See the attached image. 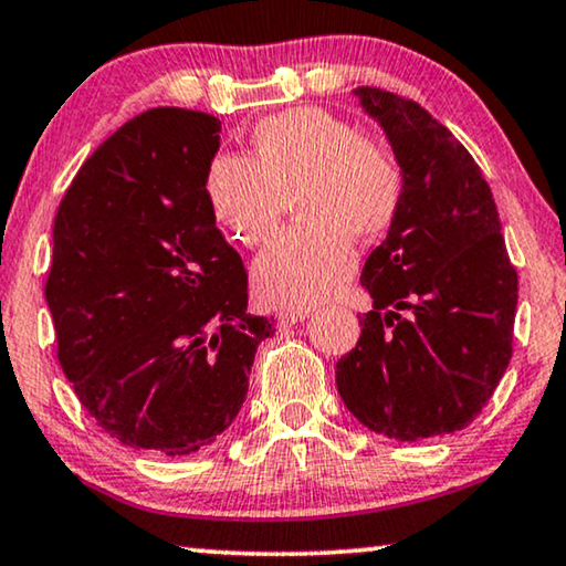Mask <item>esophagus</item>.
I'll return each instance as SVG.
<instances>
[{
	"label": "esophagus",
	"instance_id": "obj_1",
	"mask_svg": "<svg viewBox=\"0 0 566 566\" xmlns=\"http://www.w3.org/2000/svg\"><path fill=\"white\" fill-rule=\"evenodd\" d=\"M306 316L308 314L301 312V308H296V312H281V314H277V324H281V327H291V324L304 322Z\"/></svg>",
	"mask_w": 566,
	"mask_h": 566
}]
</instances>
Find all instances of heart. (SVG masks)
I'll use <instances>...</instances> for the list:
<instances>
[{
  "mask_svg": "<svg viewBox=\"0 0 566 566\" xmlns=\"http://www.w3.org/2000/svg\"><path fill=\"white\" fill-rule=\"evenodd\" d=\"M254 159L219 154L206 196L237 242L265 244L296 196L301 227L285 231L254 262L252 281L268 306L308 308L343 289L355 270L353 239L391 229L405 203V172L384 142L358 136L319 107H293L258 123Z\"/></svg>",
  "mask_w": 566,
  "mask_h": 566,
  "instance_id": "heart-1",
  "label": "heart"
}]
</instances>
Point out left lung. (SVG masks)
I'll return each instance as SVG.
<instances>
[{
  "label": "left lung",
  "instance_id": "1",
  "mask_svg": "<svg viewBox=\"0 0 566 566\" xmlns=\"http://www.w3.org/2000/svg\"><path fill=\"white\" fill-rule=\"evenodd\" d=\"M405 172V203L360 283L374 308L337 363V391L368 430L415 440L463 430L513 355L517 273L492 190L443 123L412 99L358 87Z\"/></svg>",
  "mask_w": 566,
  "mask_h": 566
}]
</instances>
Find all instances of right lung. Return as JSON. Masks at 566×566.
I'll return each mask as SVG.
<instances>
[{"label":"right lung","mask_w":566,"mask_h":566,"mask_svg":"<svg viewBox=\"0 0 566 566\" xmlns=\"http://www.w3.org/2000/svg\"><path fill=\"white\" fill-rule=\"evenodd\" d=\"M208 113L154 107L84 161L53 221L45 301L82 407L128 448L188 455L234 422L273 319L247 312L206 177Z\"/></svg>","instance_id":"right-lung-1"}]
</instances>
